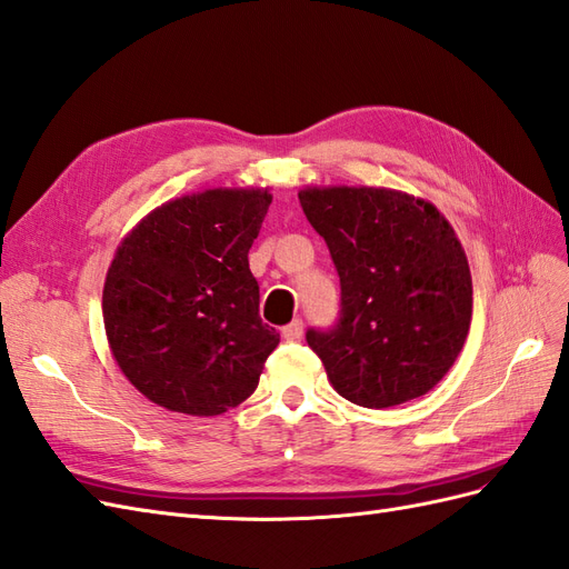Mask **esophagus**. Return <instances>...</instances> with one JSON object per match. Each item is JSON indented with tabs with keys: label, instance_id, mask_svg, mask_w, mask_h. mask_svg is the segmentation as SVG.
<instances>
[{
	"label": "esophagus",
	"instance_id": "obj_1",
	"mask_svg": "<svg viewBox=\"0 0 569 569\" xmlns=\"http://www.w3.org/2000/svg\"><path fill=\"white\" fill-rule=\"evenodd\" d=\"M302 329H305L302 319H293V322L286 325V327L281 329V333H283L286 341H298V339L302 337Z\"/></svg>",
	"mask_w": 569,
	"mask_h": 569
}]
</instances>
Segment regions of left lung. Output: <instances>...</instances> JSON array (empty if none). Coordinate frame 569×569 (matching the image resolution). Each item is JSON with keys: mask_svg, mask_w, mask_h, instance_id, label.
Listing matches in <instances>:
<instances>
[{"mask_svg": "<svg viewBox=\"0 0 569 569\" xmlns=\"http://www.w3.org/2000/svg\"><path fill=\"white\" fill-rule=\"evenodd\" d=\"M341 283L329 329L310 327L333 389L366 409L423 397L455 366L471 325V271L432 203L395 189H302Z\"/></svg>", "mask_w": 569, "mask_h": 569, "instance_id": "1", "label": "left lung"}]
</instances>
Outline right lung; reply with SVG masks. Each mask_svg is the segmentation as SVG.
<instances>
[{
    "label": "right lung",
    "mask_w": 569,
    "mask_h": 569,
    "mask_svg": "<svg viewBox=\"0 0 569 569\" xmlns=\"http://www.w3.org/2000/svg\"><path fill=\"white\" fill-rule=\"evenodd\" d=\"M269 203L264 189H207L158 207L120 244L103 288L106 333L146 399L218 416L257 389L279 346L247 261Z\"/></svg>",
    "instance_id": "right-lung-1"
}]
</instances>
